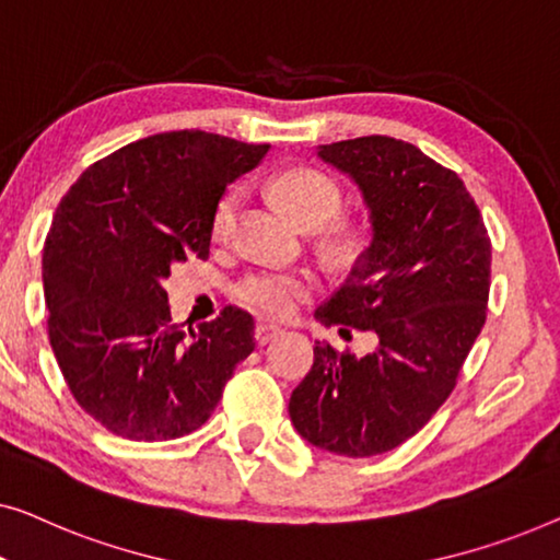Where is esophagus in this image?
Returning a JSON list of instances; mask_svg holds the SVG:
<instances>
[{"instance_id":"34e87169","label":"esophagus","mask_w":560,"mask_h":560,"mask_svg":"<svg viewBox=\"0 0 560 560\" xmlns=\"http://www.w3.org/2000/svg\"><path fill=\"white\" fill-rule=\"evenodd\" d=\"M279 335H281V327H277V325H258L256 327V342L258 345H269L271 340H277Z\"/></svg>"}]
</instances>
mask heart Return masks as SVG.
<instances>
[{
	"label": "heart",
	"instance_id": "heart-1",
	"mask_svg": "<svg viewBox=\"0 0 560 560\" xmlns=\"http://www.w3.org/2000/svg\"><path fill=\"white\" fill-rule=\"evenodd\" d=\"M271 190L277 200L294 215L302 225H322L340 210L342 190L327 172L317 167H299L283 170L271 183ZM241 208V192L231 190L215 202L212 208L210 231L218 243L228 241L233 235L235 218ZM314 277L302 269H281V266H261V269L248 271L235 283V299L246 310L264 314V317H289L296 312V306L312 294Z\"/></svg>",
	"mask_w": 560,
	"mask_h": 560
}]
</instances>
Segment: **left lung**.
Returning a JSON list of instances; mask_svg holds the SVG:
<instances>
[{
    "instance_id": "obj_1",
    "label": "left lung",
    "mask_w": 560,
    "mask_h": 560,
    "mask_svg": "<svg viewBox=\"0 0 560 560\" xmlns=\"http://www.w3.org/2000/svg\"><path fill=\"white\" fill-rule=\"evenodd\" d=\"M317 154L358 183L373 241L314 314L345 340L373 332L377 348L314 345L289 416L310 444L358 459L404 444L452 396L487 319L492 243L459 175L419 147L373 133Z\"/></svg>"
}]
</instances>
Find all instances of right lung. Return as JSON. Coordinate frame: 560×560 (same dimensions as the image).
I'll use <instances>...</instances> for the list:
<instances>
[{
    "label": "right lung",
    "mask_w": 560,
    "mask_h": 560,
    "mask_svg": "<svg viewBox=\"0 0 560 560\" xmlns=\"http://www.w3.org/2000/svg\"><path fill=\"white\" fill-rule=\"evenodd\" d=\"M266 152L198 129L154 133L91 164L55 210L47 335L78 406L112 434H192L254 352V317L235 306L185 335L162 279L187 258L208 261L212 208Z\"/></svg>",
    "instance_id": "add662e5"
}]
</instances>
